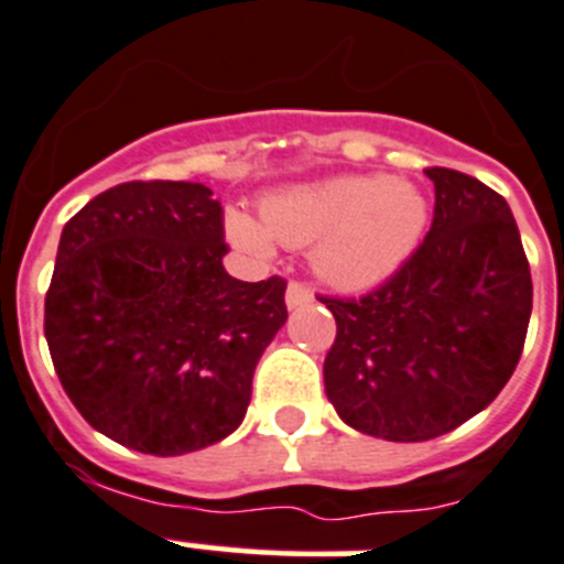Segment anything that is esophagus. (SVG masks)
I'll use <instances>...</instances> for the list:
<instances>
[{
	"instance_id": "esophagus-1",
	"label": "esophagus",
	"mask_w": 564,
	"mask_h": 564,
	"mask_svg": "<svg viewBox=\"0 0 564 564\" xmlns=\"http://www.w3.org/2000/svg\"><path fill=\"white\" fill-rule=\"evenodd\" d=\"M312 289L303 286L300 281H292L286 286V306L289 308H300V306H306V303H312Z\"/></svg>"
}]
</instances>
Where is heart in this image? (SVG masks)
I'll list each match as a JSON object with an SVG mask.
<instances>
[{
	"mask_svg": "<svg viewBox=\"0 0 564 564\" xmlns=\"http://www.w3.org/2000/svg\"><path fill=\"white\" fill-rule=\"evenodd\" d=\"M429 219L417 186L398 177L339 175L281 188L261 203V223L228 210L230 241L252 256H270L272 239L314 245V270L339 289H367L412 256Z\"/></svg>",
	"mask_w": 564,
	"mask_h": 564,
	"instance_id": "obj_1",
	"label": "heart"
}]
</instances>
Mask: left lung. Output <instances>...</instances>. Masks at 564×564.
<instances>
[{
  "instance_id": "left-lung-1",
  "label": "left lung",
  "mask_w": 564,
  "mask_h": 564,
  "mask_svg": "<svg viewBox=\"0 0 564 564\" xmlns=\"http://www.w3.org/2000/svg\"><path fill=\"white\" fill-rule=\"evenodd\" d=\"M434 223L387 283L319 297L336 319L325 394L361 434L423 442L496 401L523 354L531 272L507 199L431 166Z\"/></svg>"
}]
</instances>
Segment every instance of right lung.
Listing matches in <instances>:
<instances>
[{
  "instance_id": "right-lung-1",
  "label": "right lung",
  "mask_w": 564,
  "mask_h": 564,
  "mask_svg": "<svg viewBox=\"0 0 564 564\" xmlns=\"http://www.w3.org/2000/svg\"><path fill=\"white\" fill-rule=\"evenodd\" d=\"M186 181H133L68 219L44 334L68 401L124 448L181 456L241 425L286 323V281H236L223 205Z\"/></svg>"
}]
</instances>
